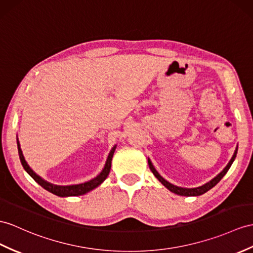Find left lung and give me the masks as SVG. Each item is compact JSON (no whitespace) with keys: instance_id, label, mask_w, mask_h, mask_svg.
I'll use <instances>...</instances> for the list:
<instances>
[{"instance_id":"8db88e82","label":"left lung","mask_w":253,"mask_h":253,"mask_svg":"<svg viewBox=\"0 0 253 253\" xmlns=\"http://www.w3.org/2000/svg\"><path fill=\"white\" fill-rule=\"evenodd\" d=\"M237 148H238V147H236L235 152H234V155H233L232 159L230 160V162L227 163V165L225 166L224 169H223L222 171H221V173H220L219 175L215 176V177L213 178V179H211L209 182H207V183H205V184H203V186L198 187V188H190V189H189V188H181V187L174 186V184H171V183L169 182L168 180H165L164 178L158 173L157 169H155V166L152 165V163H151V161H150L149 159H148V164H149V168H150V169H151V171H152V174L155 175V176L157 177V179H158L160 182H161L164 187L168 188V189L170 191V192H173V193L178 194V195H182V196H199V195H202V194L206 193L208 190H211V188H213V187L215 186V184H217L221 179H222L223 176L227 173V170L230 169L232 163L234 162V160H235V158H236V155H237Z\"/></svg>"}]
</instances>
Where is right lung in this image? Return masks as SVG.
<instances>
[{"instance_id":"obj_1","label":"right lung","mask_w":253,"mask_h":253,"mask_svg":"<svg viewBox=\"0 0 253 253\" xmlns=\"http://www.w3.org/2000/svg\"><path fill=\"white\" fill-rule=\"evenodd\" d=\"M17 146H18V153H19V158H20V161H21V164L23 166L24 170H26L27 173L45 190L49 191V192H51L54 195L62 196V198H65V196L84 195L85 193H88L89 191L93 190L96 187L100 186V184L106 179L108 174H109L110 168H112L113 156H114V152L116 150V145H115L113 149L109 152L108 158L106 160V163H105V166H104L103 170L95 178H93V179H91V180H89L87 182H84V183L72 184V186H57V184H52V183L42 179L41 176H39L35 173V171H33L32 169L30 168L29 164L26 161V159H24V157H23V153H22V150L20 148V143H19V140H18V138H17Z\"/></svg>"}]
</instances>
